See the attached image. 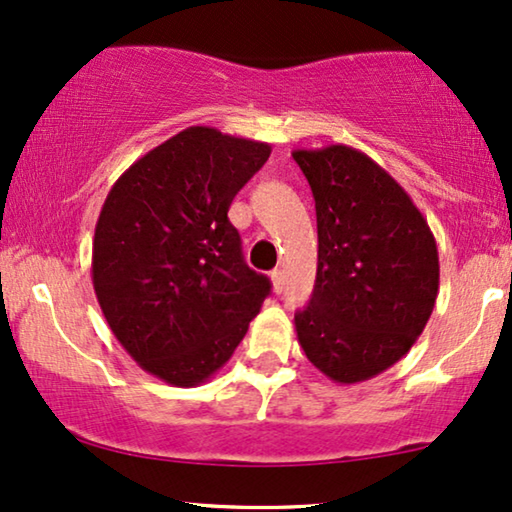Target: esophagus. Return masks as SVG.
<instances>
[{
    "label": "esophagus",
    "mask_w": 512,
    "mask_h": 512,
    "mask_svg": "<svg viewBox=\"0 0 512 512\" xmlns=\"http://www.w3.org/2000/svg\"><path fill=\"white\" fill-rule=\"evenodd\" d=\"M272 289H275V293H282L284 291V272L282 270H272Z\"/></svg>",
    "instance_id": "esophagus-1"
}]
</instances>
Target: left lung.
Masks as SVG:
<instances>
[{
    "instance_id": "obj_1",
    "label": "left lung",
    "mask_w": 512,
    "mask_h": 512,
    "mask_svg": "<svg viewBox=\"0 0 512 512\" xmlns=\"http://www.w3.org/2000/svg\"><path fill=\"white\" fill-rule=\"evenodd\" d=\"M314 195L317 282L296 314L307 359L356 384L401 361L438 298V247L405 188L345 144L293 151Z\"/></svg>"
}]
</instances>
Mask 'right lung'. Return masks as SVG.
<instances>
[{"instance_id":"add662e5","label":"right lung","mask_w":512,"mask_h":512,"mask_svg":"<svg viewBox=\"0 0 512 512\" xmlns=\"http://www.w3.org/2000/svg\"><path fill=\"white\" fill-rule=\"evenodd\" d=\"M270 151L193 125L135 160L104 200L90 270L97 303L158 380L207 382L261 312L270 282L244 263L228 209Z\"/></svg>"}]
</instances>
